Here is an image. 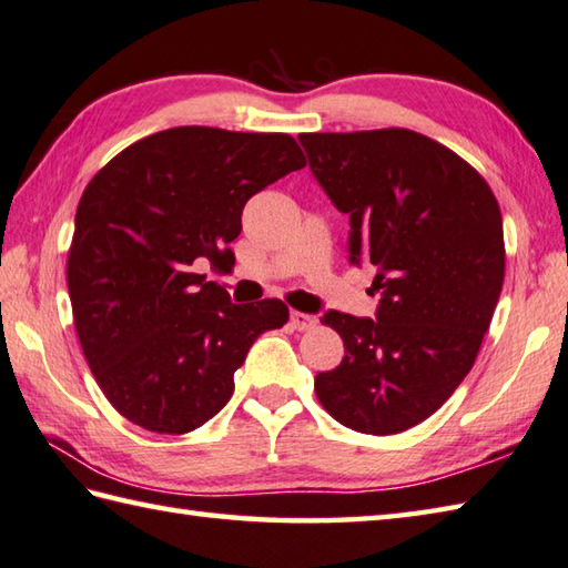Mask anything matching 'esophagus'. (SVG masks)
Returning a JSON list of instances; mask_svg holds the SVG:
<instances>
[{
    "mask_svg": "<svg viewBox=\"0 0 568 568\" xmlns=\"http://www.w3.org/2000/svg\"><path fill=\"white\" fill-rule=\"evenodd\" d=\"M288 321H292V326L296 331H308V328L316 326V316L301 314V311H292V316H288Z\"/></svg>",
    "mask_w": 568,
    "mask_h": 568,
    "instance_id": "1",
    "label": "esophagus"
}]
</instances>
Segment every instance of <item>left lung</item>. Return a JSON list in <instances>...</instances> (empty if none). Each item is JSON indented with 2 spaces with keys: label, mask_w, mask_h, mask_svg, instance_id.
<instances>
[{
  "label": "left lung",
  "mask_w": 568,
  "mask_h": 568,
  "mask_svg": "<svg viewBox=\"0 0 568 568\" xmlns=\"http://www.w3.org/2000/svg\"><path fill=\"white\" fill-rule=\"evenodd\" d=\"M308 169L351 217L348 260L373 267L375 318L326 311L345 355L318 402L361 434L424 422L470 373L505 280L503 215L488 183L412 130L301 134Z\"/></svg>",
  "instance_id": "8db88e82"
}]
</instances>
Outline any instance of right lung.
I'll list each match as a JSON object with an SVG mask.
<instances>
[{
  "label": "right lung",
  "instance_id": "add662e5",
  "mask_svg": "<svg viewBox=\"0 0 568 568\" xmlns=\"http://www.w3.org/2000/svg\"><path fill=\"white\" fill-rule=\"evenodd\" d=\"M294 136L171 126L114 156L78 203L68 294L85 361L124 419L186 434L225 407L280 298L233 304L195 262L225 270L254 193L304 169Z\"/></svg>",
  "mask_w": 568,
  "mask_h": 568
}]
</instances>
